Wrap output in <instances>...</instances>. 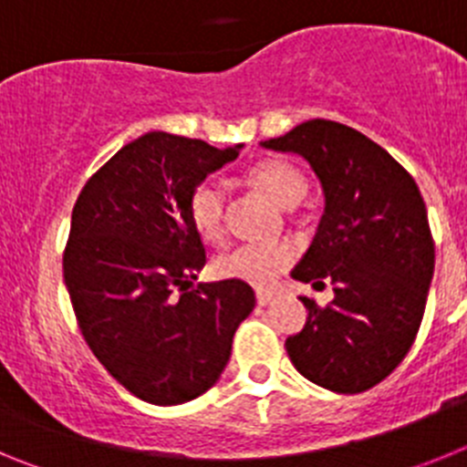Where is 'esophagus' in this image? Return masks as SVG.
Segmentation results:
<instances>
[{
	"instance_id": "34e87169",
	"label": "esophagus",
	"mask_w": 467,
	"mask_h": 467,
	"mask_svg": "<svg viewBox=\"0 0 467 467\" xmlns=\"http://www.w3.org/2000/svg\"><path fill=\"white\" fill-rule=\"evenodd\" d=\"M271 301H274V295H271V292H257V304H259V306H269Z\"/></svg>"
}]
</instances>
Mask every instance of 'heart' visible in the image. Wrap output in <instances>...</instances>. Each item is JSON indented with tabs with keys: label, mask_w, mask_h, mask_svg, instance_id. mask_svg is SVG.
Wrapping results in <instances>:
<instances>
[{
	"label": "heart",
	"mask_w": 467,
	"mask_h": 467,
	"mask_svg": "<svg viewBox=\"0 0 467 467\" xmlns=\"http://www.w3.org/2000/svg\"><path fill=\"white\" fill-rule=\"evenodd\" d=\"M250 180L283 208H295L308 189L306 175L295 163L283 159H264L254 163L250 168ZM189 220L203 241H222L224 236V192L220 184L205 180L192 189ZM292 262H295V247L287 243L241 245L217 257L214 274L224 280H241L253 287H269L285 269H290Z\"/></svg>",
	"instance_id": "b5f03b06"
}]
</instances>
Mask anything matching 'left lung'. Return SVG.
<instances>
[{"label": "left lung", "instance_id": "obj_1", "mask_svg": "<svg viewBox=\"0 0 467 467\" xmlns=\"http://www.w3.org/2000/svg\"><path fill=\"white\" fill-rule=\"evenodd\" d=\"M266 150L295 151L325 192V214L292 278L334 299L308 308L285 348L296 372L334 393H362L404 360L419 334L435 269V241L414 177L356 128L327 119L299 123Z\"/></svg>", "mask_w": 467, "mask_h": 467}]
</instances>
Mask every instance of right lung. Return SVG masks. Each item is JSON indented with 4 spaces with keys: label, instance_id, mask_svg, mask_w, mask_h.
<instances>
[{
    "label": "right lung",
    "instance_id": "obj_1",
    "mask_svg": "<svg viewBox=\"0 0 467 467\" xmlns=\"http://www.w3.org/2000/svg\"><path fill=\"white\" fill-rule=\"evenodd\" d=\"M238 150L154 130L95 171L72 208L63 278L77 325L100 365L144 402L205 393L254 308L241 280L192 287L205 245L189 193Z\"/></svg>",
    "mask_w": 467,
    "mask_h": 467
}]
</instances>
